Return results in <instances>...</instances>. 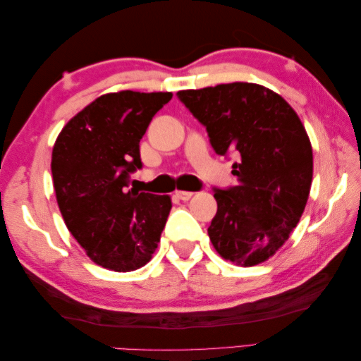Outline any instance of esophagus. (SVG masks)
<instances>
[{"label":"esophagus","instance_id":"34e87169","mask_svg":"<svg viewBox=\"0 0 361 361\" xmlns=\"http://www.w3.org/2000/svg\"><path fill=\"white\" fill-rule=\"evenodd\" d=\"M175 195L180 198V200H183V202H188L190 197L194 195V192H189V190H176L175 192Z\"/></svg>","mask_w":361,"mask_h":361}]
</instances>
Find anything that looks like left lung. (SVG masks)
I'll return each mask as SVG.
<instances>
[{"label": "left lung", "instance_id": "obj_1", "mask_svg": "<svg viewBox=\"0 0 361 361\" xmlns=\"http://www.w3.org/2000/svg\"><path fill=\"white\" fill-rule=\"evenodd\" d=\"M206 127L217 155L235 157L237 185L214 188L217 214L208 228L219 255L243 267L278 251L307 203L313 153L295 110L257 83L234 82L176 93Z\"/></svg>", "mask_w": 361, "mask_h": 361}]
</instances>
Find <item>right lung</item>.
<instances>
[{"mask_svg": "<svg viewBox=\"0 0 361 361\" xmlns=\"http://www.w3.org/2000/svg\"><path fill=\"white\" fill-rule=\"evenodd\" d=\"M172 93L119 91L97 97L68 122L51 172L65 224L96 264L133 271L155 252L172 202L130 189L142 167L140 141Z\"/></svg>", "mask_w": 361, "mask_h": 361, "instance_id": "1", "label": "right lung"}]
</instances>
